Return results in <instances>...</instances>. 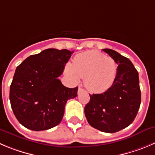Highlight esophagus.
<instances>
[{"mask_svg":"<svg viewBox=\"0 0 155 155\" xmlns=\"http://www.w3.org/2000/svg\"><path fill=\"white\" fill-rule=\"evenodd\" d=\"M82 91H85V89H83L82 88H81V87H79V92H82Z\"/></svg>","mask_w":155,"mask_h":155,"instance_id":"1","label":"esophagus"}]
</instances>
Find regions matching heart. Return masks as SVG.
I'll return each instance as SVG.
<instances>
[{"label": "heart", "instance_id": "heart-1", "mask_svg": "<svg viewBox=\"0 0 155 155\" xmlns=\"http://www.w3.org/2000/svg\"><path fill=\"white\" fill-rule=\"evenodd\" d=\"M116 63L110 56L91 50L74 57L72 66H68V74L75 79L85 77L86 87L92 92H102L113 84L116 76Z\"/></svg>", "mask_w": 155, "mask_h": 155}]
</instances>
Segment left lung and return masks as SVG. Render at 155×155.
<instances>
[{
    "mask_svg": "<svg viewBox=\"0 0 155 155\" xmlns=\"http://www.w3.org/2000/svg\"><path fill=\"white\" fill-rule=\"evenodd\" d=\"M118 64L113 84L105 92L89 95L85 115L89 125L101 131L114 133L129 126L141 105L138 73L128 58L103 49Z\"/></svg>",
    "mask_w": 155,
    "mask_h": 155,
    "instance_id": "1",
    "label": "left lung"
}]
</instances>
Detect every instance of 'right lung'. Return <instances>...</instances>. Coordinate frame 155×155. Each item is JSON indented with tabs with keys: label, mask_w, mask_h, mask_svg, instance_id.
Wrapping results in <instances>:
<instances>
[{
	"label": "right lung",
	"mask_w": 155,
	"mask_h": 155,
	"mask_svg": "<svg viewBox=\"0 0 155 155\" xmlns=\"http://www.w3.org/2000/svg\"><path fill=\"white\" fill-rule=\"evenodd\" d=\"M73 53L47 49L17 66L10 87V101L23 126L43 131L60 123L66 102L77 96L78 87H66L58 79Z\"/></svg>",
	"instance_id": "1"
}]
</instances>
